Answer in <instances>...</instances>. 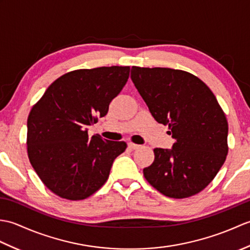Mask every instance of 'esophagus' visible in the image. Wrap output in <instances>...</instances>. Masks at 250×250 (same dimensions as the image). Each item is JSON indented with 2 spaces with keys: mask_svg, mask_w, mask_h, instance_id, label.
<instances>
[{
  "mask_svg": "<svg viewBox=\"0 0 250 250\" xmlns=\"http://www.w3.org/2000/svg\"><path fill=\"white\" fill-rule=\"evenodd\" d=\"M128 147L130 148V149H137V148L140 147V145L134 144V143H129V144H128Z\"/></svg>",
  "mask_w": 250,
  "mask_h": 250,
  "instance_id": "obj_1",
  "label": "esophagus"
}]
</instances>
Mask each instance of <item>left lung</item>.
<instances>
[{
  "instance_id": "obj_1",
  "label": "left lung",
  "mask_w": 250,
  "mask_h": 250,
  "mask_svg": "<svg viewBox=\"0 0 250 250\" xmlns=\"http://www.w3.org/2000/svg\"><path fill=\"white\" fill-rule=\"evenodd\" d=\"M131 79L153 118L168 125L172 149L155 148L143 169L159 192L184 199L203 190L228 155V121L214 93L200 78L167 67L132 66Z\"/></svg>"
}]
</instances>
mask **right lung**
I'll return each instance as SVG.
<instances>
[{
  "instance_id": "obj_1",
  "label": "right lung",
  "mask_w": 250,
  "mask_h": 250,
  "mask_svg": "<svg viewBox=\"0 0 250 250\" xmlns=\"http://www.w3.org/2000/svg\"><path fill=\"white\" fill-rule=\"evenodd\" d=\"M130 66H102L62 75L47 88L28 117V156L55 194L83 200L108 178L125 142L88 136V125L108 111L128 82Z\"/></svg>"
}]
</instances>
